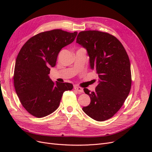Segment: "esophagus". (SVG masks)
Segmentation results:
<instances>
[{"label":"esophagus","instance_id":"obj_1","mask_svg":"<svg viewBox=\"0 0 152 152\" xmlns=\"http://www.w3.org/2000/svg\"><path fill=\"white\" fill-rule=\"evenodd\" d=\"M74 89H75L76 91H77L78 92H79V93H83V92H84L83 88H82V87H78V86H74Z\"/></svg>","mask_w":152,"mask_h":152}]
</instances>
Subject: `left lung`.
Masks as SVG:
<instances>
[{"mask_svg": "<svg viewBox=\"0 0 152 152\" xmlns=\"http://www.w3.org/2000/svg\"><path fill=\"white\" fill-rule=\"evenodd\" d=\"M76 42L87 50L91 68L99 77L94 92L84 89L91 103L82 110L95 121L108 120L122 107L129 94L132 82L129 58L120 41L105 32L80 31Z\"/></svg>", "mask_w": 152, "mask_h": 152, "instance_id": "obj_1", "label": "left lung"}]
</instances>
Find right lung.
<instances>
[{
  "label": "right lung",
  "mask_w": 152,
  "mask_h": 152,
  "mask_svg": "<svg viewBox=\"0 0 152 152\" xmlns=\"http://www.w3.org/2000/svg\"><path fill=\"white\" fill-rule=\"evenodd\" d=\"M77 35V31L60 29L42 32L27 40L18 53L14 86L23 107L33 116L44 117L54 112L64 92L73 89L70 83L54 82L49 74L59 51L73 42Z\"/></svg>",
  "instance_id": "right-lung-1"
}]
</instances>
